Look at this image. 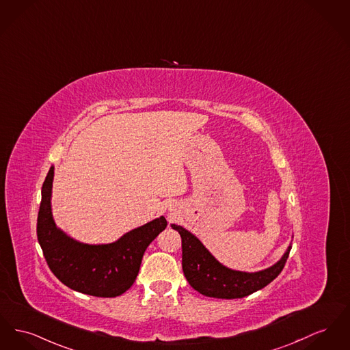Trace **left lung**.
<instances>
[{"label": "left lung", "instance_id": "1", "mask_svg": "<svg viewBox=\"0 0 350 350\" xmlns=\"http://www.w3.org/2000/svg\"><path fill=\"white\" fill-rule=\"evenodd\" d=\"M183 241V271L189 284L197 292L217 299H241L269 284L284 267L291 243L282 258L272 266L246 272L222 265L204 243L185 227L172 224ZM293 239V235H292Z\"/></svg>", "mask_w": 350, "mask_h": 350}]
</instances>
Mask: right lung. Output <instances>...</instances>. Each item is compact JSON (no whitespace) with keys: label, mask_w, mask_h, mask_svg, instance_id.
<instances>
[{"label":"right lung","mask_w":350,"mask_h":350,"mask_svg":"<svg viewBox=\"0 0 350 350\" xmlns=\"http://www.w3.org/2000/svg\"><path fill=\"white\" fill-rule=\"evenodd\" d=\"M54 166L42 185L37 235L44 259L53 273L81 293L98 297H116L135 283L146 247L165 230L164 215L136 227L111 243H84L57 226L51 196Z\"/></svg>","instance_id":"1"}]
</instances>
